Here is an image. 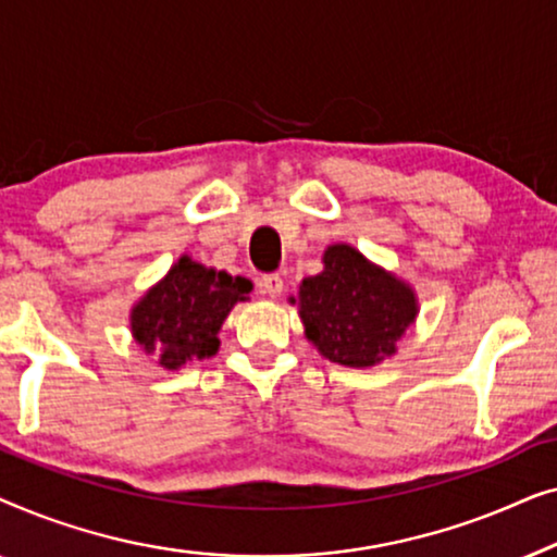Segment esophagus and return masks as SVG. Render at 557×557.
I'll return each instance as SVG.
<instances>
[{
  "instance_id": "esophagus-1",
  "label": "esophagus",
  "mask_w": 557,
  "mask_h": 557,
  "mask_svg": "<svg viewBox=\"0 0 557 557\" xmlns=\"http://www.w3.org/2000/svg\"><path fill=\"white\" fill-rule=\"evenodd\" d=\"M261 292L271 296V299H276V296L284 294V278L278 273H269V276L261 278Z\"/></svg>"
}]
</instances>
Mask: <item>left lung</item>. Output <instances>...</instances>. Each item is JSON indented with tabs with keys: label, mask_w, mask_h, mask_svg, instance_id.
<instances>
[{
	"label": "left lung",
	"mask_w": 557,
	"mask_h": 557,
	"mask_svg": "<svg viewBox=\"0 0 557 557\" xmlns=\"http://www.w3.org/2000/svg\"><path fill=\"white\" fill-rule=\"evenodd\" d=\"M324 269L299 284L304 337L324 360L345 368H375L398 352V342L418 317L416 288L372 263L349 243H332Z\"/></svg>",
	"instance_id": "8db88e82"
}]
</instances>
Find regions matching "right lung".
<instances>
[{"label":"right lung","mask_w":557,"mask_h":557,"mask_svg":"<svg viewBox=\"0 0 557 557\" xmlns=\"http://www.w3.org/2000/svg\"><path fill=\"white\" fill-rule=\"evenodd\" d=\"M253 288L248 278L180 256L128 311L132 337L164 370H182L220 349V326Z\"/></svg>","instance_id":"obj_1"}]
</instances>
